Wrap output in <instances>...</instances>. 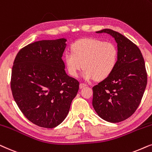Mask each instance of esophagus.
<instances>
[{"mask_svg": "<svg viewBox=\"0 0 152 152\" xmlns=\"http://www.w3.org/2000/svg\"><path fill=\"white\" fill-rule=\"evenodd\" d=\"M86 86H87V85L85 84V83H80V85H79V87H80V89L83 88H85V87H86Z\"/></svg>", "mask_w": 152, "mask_h": 152, "instance_id": "1", "label": "esophagus"}]
</instances>
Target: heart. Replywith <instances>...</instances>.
Instances as JSON below:
<instances>
[{"mask_svg": "<svg viewBox=\"0 0 152 152\" xmlns=\"http://www.w3.org/2000/svg\"><path fill=\"white\" fill-rule=\"evenodd\" d=\"M72 51L64 56L66 70L71 76L76 77L83 65V77L87 80L108 77L116 67L118 60L117 46L111 42L98 39H78L72 44Z\"/></svg>", "mask_w": 152, "mask_h": 152, "instance_id": "obj_1", "label": "heart"}]
</instances>
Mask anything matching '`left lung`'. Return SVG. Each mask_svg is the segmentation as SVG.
<instances>
[{
	"mask_svg": "<svg viewBox=\"0 0 152 152\" xmlns=\"http://www.w3.org/2000/svg\"><path fill=\"white\" fill-rule=\"evenodd\" d=\"M117 44L118 60L114 71L92 88V106L107 122L117 123L131 117L142 99L147 83L145 64L139 48L118 32L104 29Z\"/></svg>",
	"mask_w": 152,
	"mask_h": 152,
	"instance_id": "8db88e82",
	"label": "left lung"
}]
</instances>
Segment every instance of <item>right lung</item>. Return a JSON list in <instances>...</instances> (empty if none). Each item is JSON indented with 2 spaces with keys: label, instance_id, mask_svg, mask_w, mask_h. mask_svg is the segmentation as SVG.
Returning <instances> with one entry per match:
<instances>
[{
  "label": "right lung",
  "instance_id": "obj_1",
  "mask_svg": "<svg viewBox=\"0 0 152 152\" xmlns=\"http://www.w3.org/2000/svg\"><path fill=\"white\" fill-rule=\"evenodd\" d=\"M66 39L41 40L19 50L14 61L12 92L28 120L52 129L63 122L79 83L66 74L62 59Z\"/></svg>",
  "mask_w": 152,
  "mask_h": 152
}]
</instances>
